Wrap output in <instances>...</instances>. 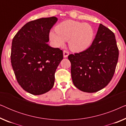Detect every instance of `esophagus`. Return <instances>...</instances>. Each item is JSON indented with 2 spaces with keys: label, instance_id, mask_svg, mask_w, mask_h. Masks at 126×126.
<instances>
[{
  "label": "esophagus",
  "instance_id": "1",
  "mask_svg": "<svg viewBox=\"0 0 126 126\" xmlns=\"http://www.w3.org/2000/svg\"><path fill=\"white\" fill-rule=\"evenodd\" d=\"M63 57H64V58L67 57H68V55H69V51L64 50H63Z\"/></svg>",
  "mask_w": 126,
  "mask_h": 126
}]
</instances>
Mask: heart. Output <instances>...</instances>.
<instances>
[{
    "label": "heart",
    "mask_w": 126,
    "mask_h": 126,
    "mask_svg": "<svg viewBox=\"0 0 126 126\" xmlns=\"http://www.w3.org/2000/svg\"><path fill=\"white\" fill-rule=\"evenodd\" d=\"M56 33L51 32L50 39L56 47H63L69 41L70 49L75 52H81L88 49L93 42L94 32L87 23L67 20L57 26Z\"/></svg>",
    "instance_id": "b5f03b06"
}]
</instances>
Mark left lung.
I'll return each mask as SVG.
<instances>
[{
    "label": "left lung",
    "instance_id": "left-lung-1",
    "mask_svg": "<svg viewBox=\"0 0 126 126\" xmlns=\"http://www.w3.org/2000/svg\"><path fill=\"white\" fill-rule=\"evenodd\" d=\"M118 57L114 33L100 24L91 45L85 50L68 56L74 85L88 93L104 88L112 79Z\"/></svg>",
    "mask_w": 126,
    "mask_h": 126
}]
</instances>
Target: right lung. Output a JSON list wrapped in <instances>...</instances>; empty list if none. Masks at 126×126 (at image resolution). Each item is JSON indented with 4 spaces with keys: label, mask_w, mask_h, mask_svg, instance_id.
Returning <instances> with one entry per match:
<instances>
[{
    "label": "right lung",
    "mask_w": 126,
    "mask_h": 126,
    "mask_svg": "<svg viewBox=\"0 0 126 126\" xmlns=\"http://www.w3.org/2000/svg\"><path fill=\"white\" fill-rule=\"evenodd\" d=\"M57 20L52 16L29 22L13 39L11 63L15 77L24 90L34 95L52 88L55 72L63 59V50L47 44L50 29Z\"/></svg>",
    "instance_id": "obj_1"
}]
</instances>
